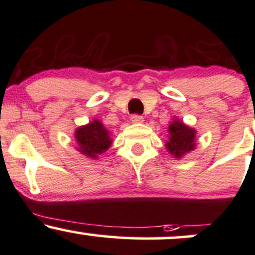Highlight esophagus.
<instances>
[{"label":"esophagus","instance_id":"obj_1","mask_svg":"<svg viewBox=\"0 0 255 255\" xmlns=\"http://www.w3.org/2000/svg\"><path fill=\"white\" fill-rule=\"evenodd\" d=\"M130 121L133 122V124H142V122H144V118L140 115H133L131 116Z\"/></svg>","mask_w":255,"mask_h":255}]
</instances>
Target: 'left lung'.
<instances>
[{"label": "left lung", "instance_id": "8db88e82", "mask_svg": "<svg viewBox=\"0 0 255 255\" xmlns=\"http://www.w3.org/2000/svg\"><path fill=\"white\" fill-rule=\"evenodd\" d=\"M169 140L165 147L175 158H181L195 147V129L188 127L180 120L175 119L169 125Z\"/></svg>", "mask_w": 255, "mask_h": 255}]
</instances>
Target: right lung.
<instances>
[{"label": "right lung", "mask_w": 255, "mask_h": 255, "mask_svg": "<svg viewBox=\"0 0 255 255\" xmlns=\"http://www.w3.org/2000/svg\"><path fill=\"white\" fill-rule=\"evenodd\" d=\"M74 134L78 151L93 159L107 151L113 142L109 130H107L99 120H93L91 124L77 128Z\"/></svg>", "instance_id": "1"}]
</instances>
